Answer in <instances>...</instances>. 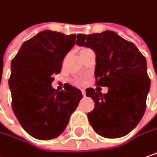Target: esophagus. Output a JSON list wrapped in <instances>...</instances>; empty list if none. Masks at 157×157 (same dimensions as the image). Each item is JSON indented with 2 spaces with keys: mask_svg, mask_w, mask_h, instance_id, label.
<instances>
[{
  "mask_svg": "<svg viewBox=\"0 0 157 157\" xmlns=\"http://www.w3.org/2000/svg\"><path fill=\"white\" fill-rule=\"evenodd\" d=\"M82 95H83V96H85V95H86V91H85V90H83V89H82Z\"/></svg>",
  "mask_w": 157,
  "mask_h": 157,
  "instance_id": "esophagus-1",
  "label": "esophagus"
}]
</instances>
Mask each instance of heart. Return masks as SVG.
Masks as SVG:
<instances>
[{
  "label": "heart",
  "instance_id": "heart-1",
  "mask_svg": "<svg viewBox=\"0 0 157 157\" xmlns=\"http://www.w3.org/2000/svg\"><path fill=\"white\" fill-rule=\"evenodd\" d=\"M86 50H89V49H87V48H82V49H81V50H80V53L82 52V51H86ZM82 82H83V80H82V79H78V80H76V82H75V83H77V84H80V83H82Z\"/></svg>",
  "mask_w": 157,
  "mask_h": 157
}]
</instances>
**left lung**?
Returning a JSON list of instances; mask_svg holds the SVG:
<instances>
[{"label":"left lung","instance_id":"left-lung-1","mask_svg":"<svg viewBox=\"0 0 157 157\" xmlns=\"http://www.w3.org/2000/svg\"><path fill=\"white\" fill-rule=\"evenodd\" d=\"M76 44L96 53V85L108 88L106 94L86 89V96L95 102L87 114L90 124L102 137H124L138 125L146 110L150 88L146 58L134 43L108 30L77 34Z\"/></svg>","mask_w":157,"mask_h":157}]
</instances>
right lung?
Here are the masks:
<instances>
[{"label": "right lung", "mask_w": 157, "mask_h": 157, "mask_svg": "<svg viewBox=\"0 0 157 157\" xmlns=\"http://www.w3.org/2000/svg\"><path fill=\"white\" fill-rule=\"evenodd\" d=\"M76 38V34L42 31L24 42L11 61L12 109L24 130L37 140L62 133L82 98L81 90L68 83L61 91L51 86Z\"/></svg>", "instance_id": "obj_1"}]
</instances>
